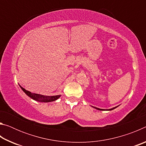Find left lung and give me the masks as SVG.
Returning a JSON list of instances; mask_svg holds the SVG:
<instances>
[{"mask_svg":"<svg viewBox=\"0 0 146 146\" xmlns=\"http://www.w3.org/2000/svg\"><path fill=\"white\" fill-rule=\"evenodd\" d=\"M118 106H116V107H115V108H111V109H109V110H104V109H100V108H96V107H93V106H92L93 108H95V109H97V110H100V111H111V110H114V109H115V108H117Z\"/></svg>","mask_w":146,"mask_h":146,"instance_id":"1","label":"left lung"}]
</instances>
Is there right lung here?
I'll use <instances>...</instances> for the list:
<instances>
[{"instance_id":"right-lung-1","label":"right lung","mask_w":146,"mask_h":146,"mask_svg":"<svg viewBox=\"0 0 146 146\" xmlns=\"http://www.w3.org/2000/svg\"><path fill=\"white\" fill-rule=\"evenodd\" d=\"M20 87H21V88L23 90V91L28 96V97H29L31 98H32V99H33L35 100L38 101V102H53V101L57 100L58 98H60V97L61 96L60 95H55V96H45V95H40V94L33 93L30 92V91L26 90L25 89L23 88L21 86H20Z\"/></svg>"}]
</instances>
